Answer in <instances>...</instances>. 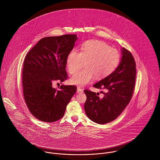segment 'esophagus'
<instances>
[{
    "label": "esophagus",
    "mask_w": 160,
    "mask_h": 160,
    "mask_svg": "<svg viewBox=\"0 0 160 160\" xmlns=\"http://www.w3.org/2000/svg\"><path fill=\"white\" fill-rule=\"evenodd\" d=\"M83 92V90L82 88H81L79 87H77V93H82Z\"/></svg>",
    "instance_id": "34e87169"
}]
</instances>
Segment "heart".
Returning <instances> with one entry per match:
<instances>
[{
  "mask_svg": "<svg viewBox=\"0 0 160 160\" xmlns=\"http://www.w3.org/2000/svg\"><path fill=\"white\" fill-rule=\"evenodd\" d=\"M120 60V53L115 48L100 40H88L82 44L80 52L73 50L67 55L66 65L70 74L76 73L83 62L86 67L72 76L70 82L73 85L85 86L94 77L97 80L103 78L116 69Z\"/></svg>",
  "mask_w": 160,
  "mask_h": 160,
  "instance_id": "heart-1",
  "label": "heart"
}]
</instances>
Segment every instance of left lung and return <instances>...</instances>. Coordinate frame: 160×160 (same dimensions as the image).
I'll return each mask as SVG.
<instances>
[{
    "label": "left lung",
    "mask_w": 160,
    "mask_h": 160,
    "mask_svg": "<svg viewBox=\"0 0 160 160\" xmlns=\"http://www.w3.org/2000/svg\"><path fill=\"white\" fill-rule=\"evenodd\" d=\"M122 50V60L117 69L93 85L95 88L107 90L106 93L102 92L103 97L100 98L95 92L84 90L87 95L84 105L86 115L98 124H105L115 120L130 103L133 95L136 63L130 51L124 47Z\"/></svg>",
    "instance_id": "8db88e82"
}]
</instances>
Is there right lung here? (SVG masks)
Returning a JSON list of instances; mask_svg holds the SVG:
<instances>
[{
  "instance_id": "add662e5",
  "label": "right lung",
  "mask_w": 160,
  "mask_h": 160,
  "mask_svg": "<svg viewBox=\"0 0 160 160\" xmlns=\"http://www.w3.org/2000/svg\"><path fill=\"white\" fill-rule=\"evenodd\" d=\"M77 38L76 34L43 38L25 56L23 97L30 113L40 121L54 122L62 118L77 91L74 85H62L57 90L52 83L68 78L66 60Z\"/></svg>"
}]
</instances>
